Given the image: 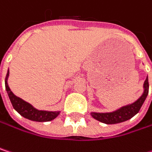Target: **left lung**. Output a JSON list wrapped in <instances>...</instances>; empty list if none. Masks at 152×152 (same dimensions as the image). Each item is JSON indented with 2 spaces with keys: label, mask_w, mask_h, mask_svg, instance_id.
Masks as SVG:
<instances>
[{
  "label": "left lung",
  "mask_w": 152,
  "mask_h": 152,
  "mask_svg": "<svg viewBox=\"0 0 152 152\" xmlns=\"http://www.w3.org/2000/svg\"><path fill=\"white\" fill-rule=\"evenodd\" d=\"M144 91L142 95L137 99L133 104L123 106L114 112L112 113H91V116L103 123L106 124H116L120 122L126 121L129 119H131L133 116H135L139 112L140 108L142 107L148 93H149V82H148V76L144 81L143 83Z\"/></svg>",
  "instance_id": "1"
}]
</instances>
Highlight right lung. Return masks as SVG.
Listing matches in <instances>:
<instances>
[{"instance_id":"add662e5","label":"right lung","mask_w":152,"mask_h":152,"mask_svg":"<svg viewBox=\"0 0 152 152\" xmlns=\"http://www.w3.org/2000/svg\"><path fill=\"white\" fill-rule=\"evenodd\" d=\"M9 74H10V71H8L6 79H5V87H6V91L8 92L9 98L10 99V102L14 107V109L18 113H20L23 117H24L28 120L34 121H50L58 116L60 112L39 111L38 109L34 108L29 103L23 100L22 99L16 97L10 91V89L8 85L7 79L9 77Z\"/></svg>"}]
</instances>
